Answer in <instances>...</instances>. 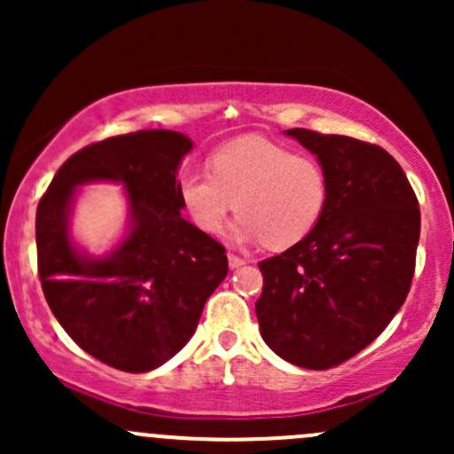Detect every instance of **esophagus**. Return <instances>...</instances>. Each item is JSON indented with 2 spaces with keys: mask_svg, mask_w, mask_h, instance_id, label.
I'll return each mask as SVG.
<instances>
[{
  "mask_svg": "<svg viewBox=\"0 0 454 454\" xmlns=\"http://www.w3.org/2000/svg\"><path fill=\"white\" fill-rule=\"evenodd\" d=\"M243 264H245L243 258L234 256V254H228V267H231V269H239V267H243Z\"/></svg>",
  "mask_w": 454,
  "mask_h": 454,
  "instance_id": "obj_1",
  "label": "esophagus"
}]
</instances>
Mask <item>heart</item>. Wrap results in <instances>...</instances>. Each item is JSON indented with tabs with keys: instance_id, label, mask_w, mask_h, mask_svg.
I'll return each instance as SVG.
<instances>
[{
	"instance_id": "heart-1",
	"label": "heart",
	"mask_w": 454,
	"mask_h": 454,
	"mask_svg": "<svg viewBox=\"0 0 454 454\" xmlns=\"http://www.w3.org/2000/svg\"><path fill=\"white\" fill-rule=\"evenodd\" d=\"M209 173L179 179L181 205L207 234H220L237 209V243L288 249L309 237L328 205V176L309 155L267 138H239L217 149Z\"/></svg>"
}]
</instances>
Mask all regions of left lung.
Masks as SVG:
<instances>
[{"instance_id": "left-lung-1", "label": "left lung", "mask_w": 454, "mask_h": 454, "mask_svg": "<svg viewBox=\"0 0 454 454\" xmlns=\"http://www.w3.org/2000/svg\"><path fill=\"white\" fill-rule=\"evenodd\" d=\"M328 176V205L309 237L260 262V335L284 361L335 367L369 346L414 278L420 211L401 166L378 145L286 129Z\"/></svg>"}]
</instances>
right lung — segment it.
I'll use <instances>...</instances> for the list:
<instances>
[{
	"instance_id": "right-lung-1",
	"label": "right lung",
	"mask_w": 454,
	"mask_h": 454,
	"mask_svg": "<svg viewBox=\"0 0 454 454\" xmlns=\"http://www.w3.org/2000/svg\"><path fill=\"white\" fill-rule=\"evenodd\" d=\"M194 143L140 129L90 145L57 170L35 213L38 273L51 311L87 354L147 373L194 335L228 273L226 249L181 217L179 166ZM90 183L124 185V237L93 257L71 237V211Z\"/></svg>"
}]
</instances>
